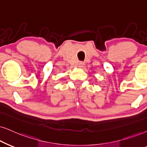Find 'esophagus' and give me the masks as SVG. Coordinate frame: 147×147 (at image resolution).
Instances as JSON below:
<instances>
[{"mask_svg":"<svg viewBox=\"0 0 147 147\" xmlns=\"http://www.w3.org/2000/svg\"><path fill=\"white\" fill-rule=\"evenodd\" d=\"M83 65H84V62H80L79 63V67H83Z\"/></svg>","mask_w":147,"mask_h":147,"instance_id":"34e87169","label":"esophagus"}]
</instances>
